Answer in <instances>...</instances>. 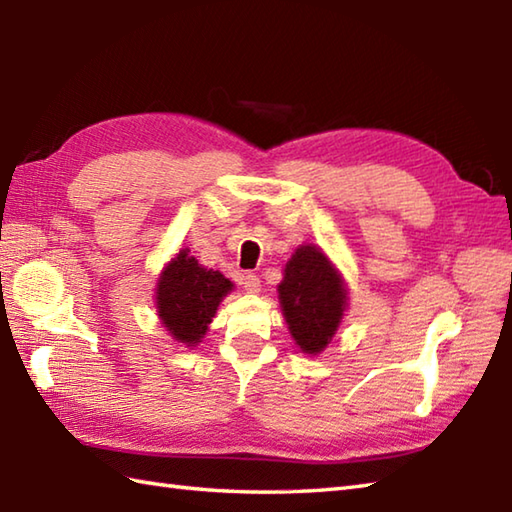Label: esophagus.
<instances>
[{"label":"esophagus","instance_id":"34e87169","mask_svg":"<svg viewBox=\"0 0 512 512\" xmlns=\"http://www.w3.org/2000/svg\"><path fill=\"white\" fill-rule=\"evenodd\" d=\"M242 286H244L246 292H253V295H255V292L262 290V281H259V277L255 273H246L242 277Z\"/></svg>","mask_w":512,"mask_h":512}]
</instances>
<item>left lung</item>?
Returning a JSON list of instances; mask_svg holds the SVG:
<instances>
[{"instance_id": "left-lung-1", "label": "left lung", "mask_w": 512, "mask_h": 512, "mask_svg": "<svg viewBox=\"0 0 512 512\" xmlns=\"http://www.w3.org/2000/svg\"><path fill=\"white\" fill-rule=\"evenodd\" d=\"M279 303L292 339L306 354H321L343 319L347 290L339 270L321 248L295 250L279 284Z\"/></svg>"}]
</instances>
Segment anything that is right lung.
<instances>
[{
  "label": "right lung",
  "mask_w": 512,
  "mask_h": 512,
  "mask_svg": "<svg viewBox=\"0 0 512 512\" xmlns=\"http://www.w3.org/2000/svg\"><path fill=\"white\" fill-rule=\"evenodd\" d=\"M233 290L220 270H209L189 255V248L171 259L156 286V308L162 325L178 343L195 347L209 330L220 301Z\"/></svg>",
  "instance_id": "1"
}]
</instances>
